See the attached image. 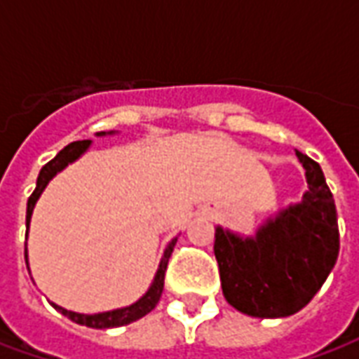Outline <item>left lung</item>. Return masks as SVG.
<instances>
[{
  "mask_svg": "<svg viewBox=\"0 0 359 359\" xmlns=\"http://www.w3.org/2000/svg\"><path fill=\"white\" fill-rule=\"evenodd\" d=\"M308 190L269 217L256 236L215 229L221 288L242 313L262 319L288 317L308 306L339 257L337 208L319 163L296 151Z\"/></svg>",
  "mask_w": 359,
  "mask_h": 359,
  "instance_id": "obj_1",
  "label": "left lung"
}]
</instances>
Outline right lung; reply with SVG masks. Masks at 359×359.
<instances>
[{"mask_svg": "<svg viewBox=\"0 0 359 359\" xmlns=\"http://www.w3.org/2000/svg\"><path fill=\"white\" fill-rule=\"evenodd\" d=\"M113 134V133H107ZM97 136H105V133H97ZM90 144L92 140H79L73 142V144H69L65 148L59 151L57 156L51 159L50 163H46L42 167V171L38 175V180H36V188L32 196L28 198L27 203V236H28V225H30V219H32V211H34V205L38 202V198L42 196V192L48 187V182H50L59 171H63L67 165L76 161L79 157L90 148ZM175 244H177V238H172L169 242V246L165 248L163 257H161V262H159V269H157L156 277H154V283L148 288V292L142 296L140 300L134 302L130 306H126V308H118L113 309V311H103V313H94V316H86V313H76V311H69V309L61 308L57 304H53L51 302V306L61 311L63 316L69 317L71 321L79 325H84V327H92V329H111V327H123V325H128L136 321V319H140L146 313H149L151 309L156 308L157 302L161 298V292H163V280H165V271H167V264H169V257L172 254V248H175ZM25 259H27V267H28V256H27V250H25Z\"/></svg>", "mask_w": 359, "mask_h": 359, "instance_id": "1", "label": "right lung"}]
</instances>
